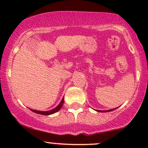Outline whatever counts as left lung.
Listing matches in <instances>:
<instances>
[{
  "label": "left lung",
  "instance_id": "obj_1",
  "mask_svg": "<svg viewBox=\"0 0 148 148\" xmlns=\"http://www.w3.org/2000/svg\"><path fill=\"white\" fill-rule=\"evenodd\" d=\"M115 109H111V110H108V111H98V110H97V111L98 112H109V111H113V110Z\"/></svg>",
  "mask_w": 148,
  "mask_h": 148
}]
</instances>
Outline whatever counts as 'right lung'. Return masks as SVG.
<instances>
[{
    "label": "right lung",
    "mask_w": 148,
    "mask_h": 148,
    "mask_svg": "<svg viewBox=\"0 0 148 148\" xmlns=\"http://www.w3.org/2000/svg\"><path fill=\"white\" fill-rule=\"evenodd\" d=\"M64 103V97L63 98H62V99L61 100L60 103H59V105L58 106L56 107L55 108H53V109L51 110V111H36V110H33L32 109V108H30V111H32L34 113H38V114H41V115H51V114H53V113H56L59 111V110L60 109L61 107L62 106V104H63Z\"/></svg>",
    "instance_id": "1"
}]
</instances>
